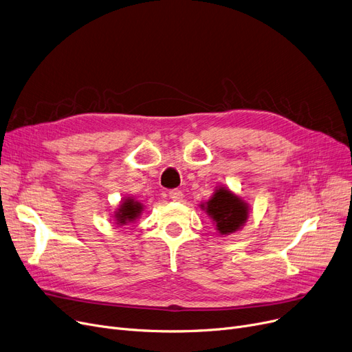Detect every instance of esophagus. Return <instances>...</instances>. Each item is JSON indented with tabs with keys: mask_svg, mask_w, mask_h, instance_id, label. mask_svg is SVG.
<instances>
[{
	"mask_svg": "<svg viewBox=\"0 0 352 352\" xmlns=\"http://www.w3.org/2000/svg\"><path fill=\"white\" fill-rule=\"evenodd\" d=\"M168 197H170L173 201H181L182 200V192L179 190H171L170 192H168Z\"/></svg>",
	"mask_w": 352,
	"mask_h": 352,
	"instance_id": "esophagus-1",
	"label": "esophagus"
}]
</instances>
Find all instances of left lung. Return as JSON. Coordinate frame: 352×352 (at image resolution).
I'll list each match as a JSON object with an SVG mask.
<instances>
[{
	"instance_id": "1",
	"label": "left lung",
	"mask_w": 352,
	"mask_h": 352,
	"mask_svg": "<svg viewBox=\"0 0 352 352\" xmlns=\"http://www.w3.org/2000/svg\"><path fill=\"white\" fill-rule=\"evenodd\" d=\"M206 208L221 234H230L239 230L246 223L249 214L248 204L226 188H219L214 192Z\"/></svg>"
}]
</instances>
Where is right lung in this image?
<instances>
[{
    "instance_id": "1",
    "label": "right lung",
    "mask_w": 352,
    "mask_h": 352,
    "mask_svg": "<svg viewBox=\"0 0 352 352\" xmlns=\"http://www.w3.org/2000/svg\"><path fill=\"white\" fill-rule=\"evenodd\" d=\"M141 210H142V206L138 201H133L132 198H128V200L124 201V204L120 206V208L115 214L118 224H126L133 221L141 214Z\"/></svg>"
}]
</instances>
